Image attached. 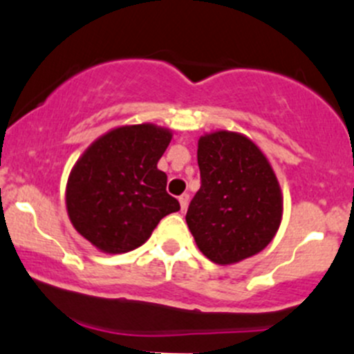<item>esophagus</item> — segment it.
I'll list each match as a JSON object with an SVG mask.
<instances>
[{
	"label": "esophagus",
	"instance_id": "obj_1",
	"mask_svg": "<svg viewBox=\"0 0 354 354\" xmlns=\"http://www.w3.org/2000/svg\"><path fill=\"white\" fill-rule=\"evenodd\" d=\"M178 200H180L181 210H183V212L187 210V207H188V203H189V195H188V193H183V195H181Z\"/></svg>",
	"mask_w": 354,
	"mask_h": 354
}]
</instances>
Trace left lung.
Returning a JSON list of instances; mask_svg holds the SVG:
<instances>
[{
  "mask_svg": "<svg viewBox=\"0 0 354 354\" xmlns=\"http://www.w3.org/2000/svg\"><path fill=\"white\" fill-rule=\"evenodd\" d=\"M202 187L187 224L203 256L229 266L258 254L283 217V195L265 152L249 137L215 130L198 139Z\"/></svg>",
  "mask_w": 354,
  "mask_h": 354,
  "instance_id": "obj_1",
  "label": "left lung"
}]
</instances>
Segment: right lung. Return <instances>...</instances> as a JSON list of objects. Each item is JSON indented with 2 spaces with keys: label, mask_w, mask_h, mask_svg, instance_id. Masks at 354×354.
I'll use <instances>...</instances> for the list:
<instances>
[{
  "label": "right lung",
  "mask_w": 354,
  "mask_h": 354,
  "mask_svg": "<svg viewBox=\"0 0 354 354\" xmlns=\"http://www.w3.org/2000/svg\"><path fill=\"white\" fill-rule=\"evenodd\" d=\"M173 132L154 124L122 125L81 154L66 185V208L80 236L106 254L142 245L162 217L180 210L158 169Z\"/></svg>",
  "instance_id": "obj_1"
}]
</instances>
